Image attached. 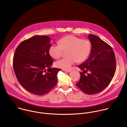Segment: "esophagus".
<instances>
[{
    "label": "esophagus",
    "mask_w": 127,
    "mask_h": 127,
    "mask_svg": "<svg viewBox=\"0 0 127 127\" xmlns=\"http://www.w3.org/2000/svg\"><path fill=\"white\" fill-rule=\"evenodd\" d=\"M63 71L67 72V73H70V72H71V70H63Z\"/></svg>",
    "instance_id": "1"
}]
</instances>
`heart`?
<instances>
[{
  "instance_id": "1",
  "label": "heart",
  "mask_w": 127,
  "mask_h": 127,
  "mask_svg": "<svg viewBox=\"0 0 127 127\" xmlns=\"http://www.w3.org/2000/svg\"><path fill=\"white\" fill-rule=\"evenodd\" d=\"M59 45H51L49 48L51 56L57 59L62 54L63 51H68V57L61 59L55 63L56 67L65 70L71 69L77 61L82 62L87 59L91 51V43L88 39H81L74 35H67L60 39Z\"/></svg>"
}]
</instances>
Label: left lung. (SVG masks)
<instances>
[{"label":"left lung","instance_id":"1","mask_svg":"<svg viewBox=\"0 0 127 127\" xmlns=\"http://www.w3.org/2000/svg\"><path fill=\"white\" fill-rule=\"evenodd\" d=\"M91 51L88 58L78 66L83 71L76 85L84 93L93 95L101 92L110 83L116 71V59L112 48L98 36L89 34ZM88 71L87 75H84Z\"/></svg>","mask_w":127,"mask_h":127}]
</instances>
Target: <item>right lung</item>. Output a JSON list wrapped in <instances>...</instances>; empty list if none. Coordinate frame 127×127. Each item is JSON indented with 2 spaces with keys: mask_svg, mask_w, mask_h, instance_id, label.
<instances>
[{
  "mask_svg": "<svg viewBox=\"0 0 127 127\" xmlns=\"http://www.w3.org/2000/svg\"><path fill=\"white\" fill-rule=\"evenodd\" d=\"M51 44L49 36L36 35L22 42L15 51L13 68L16 77L25 89L36 95L48 93L57 84L61 70L51 67Z\"/></svg>",
  "mask_w": 127,
  "mask_h": 127,
  "instance_id": "add662e5",
  "label": "right lung"
}]
</instances>
